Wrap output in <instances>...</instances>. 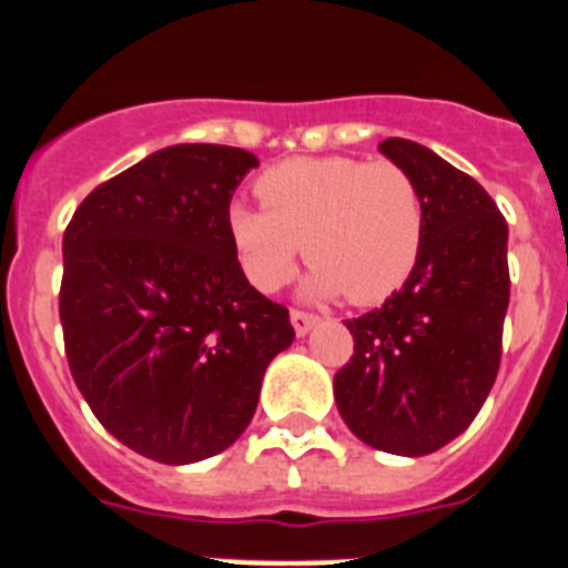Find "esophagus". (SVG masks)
I'll return each instance as SVG.
<instances>
[{
	"instance_id": "34e87169",
	"label": "esophagus",
	"mask_w": 568,
	"mask_h": 568,
	"mask_svg": "<svg viewBox=\"0 0 568 568\" xmlns=\"http://www.w3.org/2000/svg\"><path fill=\"white\" fill-rule=\"evenodd\" d=\"M290 321H293L295 335H301V338H304V335H307L315 324H318V318H315V315L301 313V310H293V313H290Z\"/></svg>"
}]
</instances>
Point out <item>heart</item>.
Segmentation results:
<instances>
[{"label":"heart","mask_w":568,"mask_h":568,"mask_svg":"<svg viewBox=\"0 0 568 568\" xmlns=\"http://www.w3.org/2000/svg\"><path fill=\"white\" fill-rule=\"evenodd\" d=\"M264 207L233 202L227 233L255 290L287 284L301 250L313 264L310 298L381 304L398 293L420 258L424 195L404 168L349 155L290 159L261 175Z\"/></svg>","instance_id":"b5f03b06"}]
</instances>
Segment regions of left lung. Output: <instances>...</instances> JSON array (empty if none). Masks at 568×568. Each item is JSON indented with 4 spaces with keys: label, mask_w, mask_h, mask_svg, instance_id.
<instances>
[{
    "label": "left lung",
    "mask_w": 568,
    "mask_h": 568,
    "mask_svg": "<svg viewBox=\"0 0 568 568\" xmlns=\"http://www.w3.org/2000/svg\"><path fill=\"white\" fill-rule=\"evenodd\" d=\"M378 150L424 195V247L384 307L346 321L355 353L333 389L355 438L420 458L458 438L495 384L509 307V227L471 175L424 144L386 139Z\"/></svg>",
    "instance_id": "left-lung-1"
}]
</instances>
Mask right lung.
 Here are the masks:
<instances>
[{
  "instance_id": "obj_1",
  "label": "right lung",
  "mask_w": 568,
  "mask_h": 568,
  "mask_svg": "<svg viewBox=\"0 0 568 568\" xmlns=\"http://www.w3.org/2000/svg\"><path fill=\"white\" fill-rule=\"evenodd\" d=\"M258 159L224 144L155 150L79 204L62 239L59 318L99 424L159 464L224 453L253 420L287 307L250 287L227 210Z\"/></svg>"
}]
</instances>
